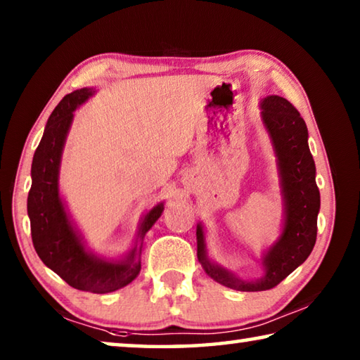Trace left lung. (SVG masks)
Masks as SVG:
<instances>
[{
	"label": "left lung",
	"mask_w": 360,
	"mask_h": 360,
	"mask_svg": "<svg viewBox=\"0 0 360 360\" xmlns=\"http://www.w3.org/2000/svg\"><path fill=\"white\" fill-rule=\"evenodd\" d=\"M262 117L275 144L281 173L285 222L279 241L264 257L266 268L260 281H240L224 268L206 259L203 230L197 227V255L205 271L217 283L243 292L273 289L311 254L318 235L321 206L316 186V167L308 148V130L295 106L283 96L271 95L262 101Z\"/></svg>",
	"instance_id": "1"
}]
</instances>
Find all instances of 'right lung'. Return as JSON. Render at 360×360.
I'll list each match as a JSON object with an SVG mask.
<instances>
[{
	"label": "right lung",
	"instance_id": "1",
	"mask_svg": "<svg viewBox=\"0 0 360 360\" xmlns=\"http://www.w3.org/2000/svg\"><path fill=\"white\" fill-rule=\"evenodd\" d=\"M90 95L92 90L89 89L66 95L49 117L44 135L33 157V181L27 208L33 246L39 259L71 288L92 294H108L124 288L138 276L141 270V248H135L124 262H105L90 255L72 230L58 197L60 157L72 120V111ZM162 211L163 205H157L144 216L138 231L139 241L160 217Z\"/></svg>",
	"mask_w": 360,
	"mask_h": 360
}]
</instances>
